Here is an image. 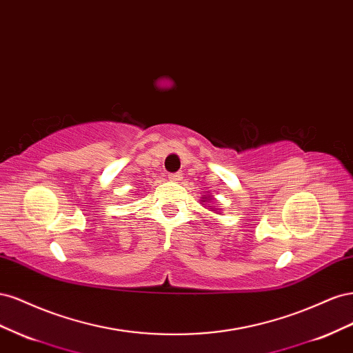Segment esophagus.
<instances>
[{
  "label": "esophagus",
  "mask_w": 353,
  "mask_h": 353,
  "mask_svg": "<svg viewBox=\"0 0 353 353\" xmlns=\"http://www.w3.org/2000/svg\"><path fill=\"white\" fill-rule=\"evenodd\" d=\"M168 178H169V181H172V183H178V181L183 179V175H181L179 172H175V174H169Z\"/></svg>",
  "instance_id": "34e87169"
}]
</instances>
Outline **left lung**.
I'll return each mask as SVG.
<instances>
[{"mask_svg": "<svg viewBox=\"0 0 353 353\" xmlns=\"http://www.w3.org/2000/svg\"><path fill=\"white\" fill-rule=\"evenodd\" d=\"M206 200H208V201H209V200H210V199H206V197H205V200H201V203H203V205H205V201H206ZM216 210H218V209H216Z\"/></svg>", "mask_w": 353, "mask_h": 353, "instance_id": "8db88e82", "label": "left lung"}]
</instances>
